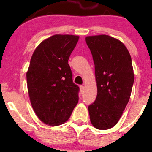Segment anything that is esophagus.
I'll return each mask as SVG.
<instances>
[{
	"instance_id": "esophagus-1",
	"label": "esophagus",
	"mask_w": 152,
	"mask_h": 152,
	"mask_svg": "<svg viewBox=\"0 0 152 152\" xmlns=\"http://www.w3.org/2000/svg\"><path fill=\"white\" fill-rule=\"evenodd\" d=\"M80 88L81 92H83V91H84V85H81V86H80Z\"/></svg>"
}]
</instances>
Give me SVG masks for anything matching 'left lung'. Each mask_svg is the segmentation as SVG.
<instances>
[{"label": "left lung", "mask_w": 152, "mask_h": 152, "mask_svg": "<svg viewBox=\"0 0 152 152\" xmlns=\"http://www.w3.org/2000/svg\"><path fill=\"white\" fill-rule=\"evenodd\" d=\"M93 55L97 94L88 106L91 124L106 130L115 125L129 100L134 82L132 58L121 41L109 35L86 37Z\"/></svg>", "instance_id": "8db88e82"}]
</instances>
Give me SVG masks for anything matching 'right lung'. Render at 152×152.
I'll return each mask as SVG.
<instances>
[{"mask_svg":"<svg viewBox=\"0 0 152 152\" xmlns=\"http://www.w3.org/2000/svg\"><path fill=\"white\" fill-rule=\"evenodd\" d=\"M78 36L55 34L43 41L31 57L26 73L33 110L50 126L67 121L78 103L80 88L72 82L68 64Z\"/></svg>","mask_w":152,"mask_h":152,"instance_id":"right-lung-1","label":"right lung"}]
</instances>
